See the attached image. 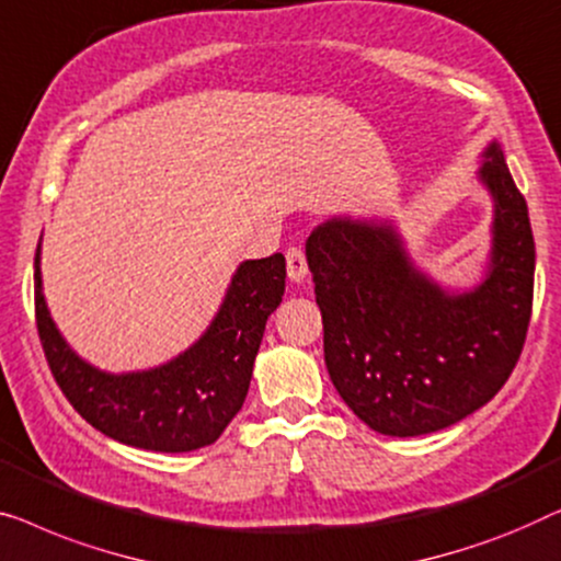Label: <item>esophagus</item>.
Wrapping results in <instances>:
<instances>
[{
	"mask_svg": "<svg viewBox=\"0 0 561 561\" xmlns=\"http://www.w3.org/2000/svg\"><path fill=\"white\" fill-rule=\"evenodd\" d=\"M287 277L291 282H302L307 277V259H305V251L299 247H289L287 249Z\"/></svg>",
	"mask_w": 561,
	"mask_h": 561,
	"instance_id": "obj_1",
	"label": "esophagus"
}]
</instances>
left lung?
<instances>
[{
    "label": "left lung",
    "instance_id": "8db88e82",
    "mask_svg": "<svg viewBox=\"0 0 561 561\" xmlns=\"http://www.w3.org/2000/svg\"><path fill=\"white\" fill-rule=\"evenodd\" d=\"M480 180L495 201L485 282L445 295L409 264L386 224L333 218L307 239L333 386L370 430L416 437L488 404L526 343L536 247L524 195L499 145Z\"/></svg>",
    "mask_w": 561,
    "mask_h": 561
}]
</instances>
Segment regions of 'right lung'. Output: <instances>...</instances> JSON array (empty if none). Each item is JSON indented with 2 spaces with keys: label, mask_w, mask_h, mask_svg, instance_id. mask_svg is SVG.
I'll use <instances>...</instances> for the list:
<instances>
[{
  "label": "right lung",
  "mask_w": 561,
  "mask_h": 561,
  "mask_svg": "<svg viewBox=\"0 0 561 561\" xmlns=\"http://www.w3.org/2000/svg\"><path fill=\"white\" fill-rule=\"evenodd\" d=\"M282 254L243 262L198 343L168 366L112 376L89 366L62 341L45 307L35 254V320L47 366L70 407L122 445L191 453L213 445L247 399L270 314L284 295Z\"/></svg>",
  "instance_id": "add662e5"
}]
</instances>
